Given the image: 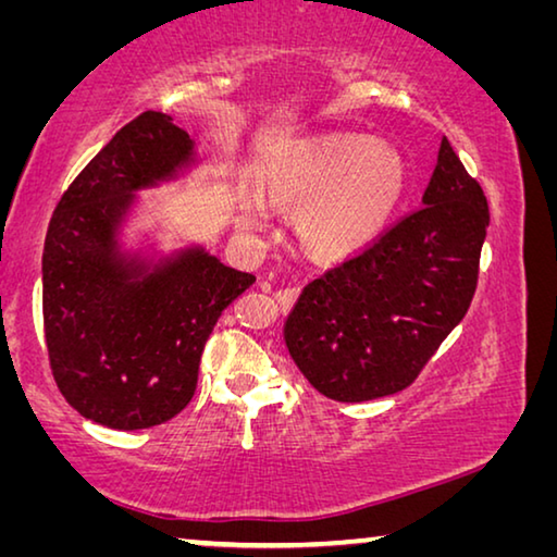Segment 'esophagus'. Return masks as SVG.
<instances>
[{"instance_id": "obj_1", "label": "esophagus", "mask_w": 557, "mask_h": 557, "mask_svg": "<svg viewBox=\"0 0 557 557\" xmlns=\"http://www.w3.org/2000/svg\"><path fill=\"white\" fill-rule=\"evenodd\" d=\"M297 295H299V289H295V287H287V289H280L277 295H275V301H277V307H280V312H287V309L295 305V299H297Z\"/></svg>"}]
</instances>
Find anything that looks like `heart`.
Listing matches in <instances>:
<instances>
[{"label": "heart", "instance_id": "b5f03b06", "mask_svg": "<svg viewBox=\"0 0 557 557\" xmlns=\"http://www.w3.org/2000/svg\"><path fill=\"white\" fill-rule=\"evenodd\" d=\"M408 184L403 154L388 143L342 137L314 145L270 176L275 201L301 206L299 238L319 258L338 260L369 248L398 211ZM268 211L260 196H243L238 225L258 233Z\"/></svg>", "mask_w": 557, "mask_h": 557}]
</instances>
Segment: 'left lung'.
<instances>
[{"label": "left lung", "instance_id": "left-lung-1", "mask_svg": "<svg viewBox=\"0 0 557 557\" xmlns=\"http://www.w3.org/2000/svg\"><path fill=\"white\" fill-rule=\"evenodd\" d=\"M486 196L442 137L422 209L301 289L285 346L326 398L363 403L414 381L474 297Z\"/></svg>", "mask_w": 557, "mask_h": 557}]
</instances>
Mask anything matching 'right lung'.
<instances>
[{
    "label": "right lung",
    "mask_w": 557,
    "mask_h": 557,
    "mask_svg": "<svg viewBox=\"0 0 557 557\" xmlns=\"http://www.w3.org/2000/svg\"><path fill=\"white\" fill-rule=\"evenodd\" d=\"M194 139L164 112L122 127L69 186L44 245V326L53 379L83 418L145 430L182 412L206 338L256 277L203 243L164 250L129 235L145 199L199 166Z\"/></svg>",
    "instance_id": "obj_1"
}]
</instances>
